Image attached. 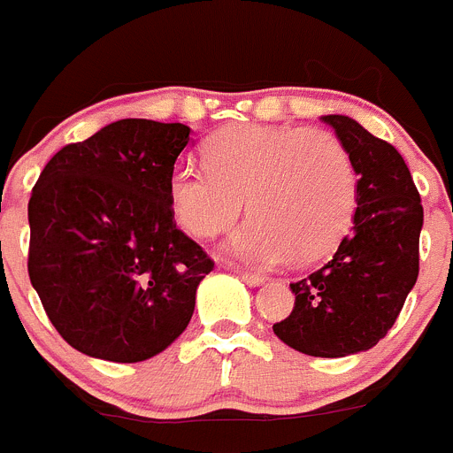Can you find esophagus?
Returning a JSON list of instances; mask_svg holds the SVG:
<instances>
[{
	"label": "esophagus",
	"instance_id": "1",
	"mask_svg": "<svg viewBox=\"0 0 453 453\" xmlns=\"http://www.w3.org/2000/svg\"><path fill=\"white\" fill-rule=\"evenodd\" d=\"M235 274H238L240 279H242V281H245L247 286H251V288L263 286V283H265V279H263V276H258V274H250V272H235Z\"/></svg>",
	"mask_w": 453,
	"mask_h": 453
}]
</instances>
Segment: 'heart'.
<instances>
[{
	"instance_id": "heart-1",
	"label": "heart",
	"mask_w": 453,
	"mask_h": 453,
	"mask_svg": "<svg viewBox=\"0 0 453 453\" xmlns=\"http://www.w3.org/2000/svg\"><path fill=\"white\" fill-rule=\"evenodd\" d=\"M206 161L172 167V211L188 234L211 238L229 229L247 199L251 219L226 240V251L240 261H318L349 229L354 163L329 131L231 124L208 140Z\"/></svg>"
}]
</instances>
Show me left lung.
I'll return each mask as SVG.
<instances>
[{
	"mask_svg": "<svg viewBox=\"0 0 453 453\" xmlns=\"http://www.w3.org/2000/svg\"><path fill=\"white\" fill-rule=\"evenodd\" d=\"M349 151L356 213L349 235L297 283L295 306L272 329L288 347L319 358L367 351L392 329L419 272L424 211L413 177L390 142L347 115H324Z\"/></svg>",
	"mask_w": 453,
	"mask_h": 453,
	"instance_id": "obj_1",
	"label": "left lung"
}]
</instances>
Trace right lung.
I'll list each match as a JSON object with an SVG mask.
<instances>
[{
    "label": "right lung",
    "mask_w": 453,
    "mask_h": 453,
    "mask_svg": "<svg viewBox=\"0 0 453 453\" xmlns=\"http://www.w3.org/2000/svg\"><path fill=\"white\" fill-rule=\"evenodd\" d=\"M190 140L181 122L118 119L72 142L29 199V279L81 354L138 363L186 331L213 261L177 229L167 181Z\"/></svg>",
    "instance_id": "right-lung-1"
}]
</instances>
